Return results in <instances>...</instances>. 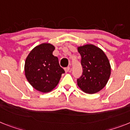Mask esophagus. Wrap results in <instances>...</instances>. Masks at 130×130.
Listing matches in <instances>:
<instances>
[{"instance_id": "1", "label": "esophagus", "mask_w": 130, "mask_h": 130, "mask_svg": "<svg viewBox=\"0 0 130 130\" xmlns=\"http://www.w3.org/2000/svg\"><path fill=\"white\" fill-rule=\"evenodd\" d=\"M69 70H70V67H66V68H65V73H67V72H69Z\"/></svg>"}]
</instances>
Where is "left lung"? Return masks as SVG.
Listing matches in <instances>:
<instances>
[{"label": "left lung", "instance_id": "1", "mask_svg": "<svg viewBox=\"0 0 130 130\" xmlns=\"http://www.w3.org/2000/svg\"><path fill=\"white\" fill-rule=\"evenodd\" d=\"M81 56L83 74L77 79V85L83 92L94 94L99 92L107 84L111 74L109 60L104 52L92 44L78 47Z\"/></svg>", "mask_w": 130, "mask_h": 130}]
</instances>
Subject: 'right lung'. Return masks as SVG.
<instances>
[{"mask_svg":"<svg viewBox=\"0 0 130 130\" xmlns=\"http://www.w3.org/2000/svg\"><path fill=\"white\" fill-rule=\"evenodd\" d=\"M55 47L43 43L35 47L26 57L25 75L36 90L49 92L55 89L65 73L60 67L58 58L53 55Z\"/></svg>","mask_w":130,"mask_h":130,"instance_id":"add662e5","label":"right lung"}]
</instances>
